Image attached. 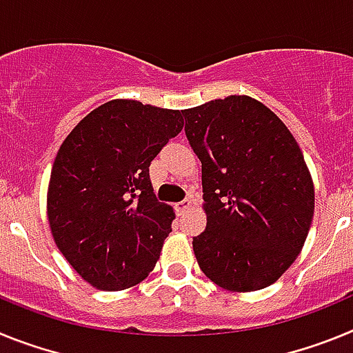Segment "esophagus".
I'll use <instances>...</instances> for the list:
<instances>
[{"mask_svg": "<svg viewBox=\"0 0 353 353\" xmlns=\"http://www.w3.org/2000/svg\"><path fill=\"white\" fill-rule=\"evenodd\" d=\"M174 207H176V212H179V215H183L187 210H189V208L192 207V201H191V199H183V201H179V203L174 205Z\"/></svg>", "mask_w": 353, "mask_h": 353, "instance_id": "obj_1", "label": "esophagus"}]
</instances>
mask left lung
Returning a JSON list of instances; mask_svg holds the SVG:
<instances>
[{"mask_svg":"<svg viewBox=\"0 0 353 353\" xmlns=\"http://www.w3.org/2000/svg\"><path fill=\"white\" fill-rule=\"evenodd\" d=\"M201 161L207 228L192 239L205 276L230 292H256L295 261L314 214V185L297 141L248 95L183 109Z\"/></svg>","mask_w":353,"mask_h":353,"instance_id":"obj_1","label":"left lung"}]
</instances>
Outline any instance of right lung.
I'll return each instance as SVG.
<instances>
[{"label": "right lung", "mask_w": 353, "mask_h": 353, "mask_svg": "<svg viewBox=\"0 0 353 353\" xmlns=\"http://www.w3.org/2000/svg\"><path fill=\"white\" fill-rule=\"evenodd\" d=\"M183 129L182 111L114 99L61 143L48 189L52 239L84 281L105 292L154 270L174 212L157 201L150 162Z\"/></svg>", "instance_id": "add662e5"}]
</instances>
